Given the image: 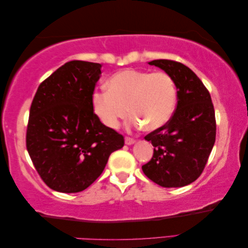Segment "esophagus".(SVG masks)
<instances>
[{
	"label": "esophagus",
	"mask_w": 248,
	"mask_h": 248,
	"mask_svg": "<svg viewBox=\"0 0 248 248\" xmlns=\"http://www.w3.org/2000/svg\"><path fill=\"white\" fill-rule=\"evenodd\" d=\"M124 143H125V145H132L135 143V140L132 138H129V136H125Z\"/></svg>",
	"instance_id": "34e87169"
}]
</instances>
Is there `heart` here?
Returning <instances> with one entry per match:
<instances>
[{"mask_svg": "<svg viewBox=\"0 0 248 248\" xmlns=\"http://www.w3.org/2000/svg\"><path fill=\"white\" fill-rule=\"evenodd\" d=\"M107 85L108 91L93 94V108L108 128L117 127L130 109L134 115L131 124L155 130L164 125L175 110L177 88L167 72L124 69L110 77Z\"/></svg>", "mask_w": 248, "mask_h": 248, "instance_id": "b5f03b06", "label": "heart"}]
</instances>
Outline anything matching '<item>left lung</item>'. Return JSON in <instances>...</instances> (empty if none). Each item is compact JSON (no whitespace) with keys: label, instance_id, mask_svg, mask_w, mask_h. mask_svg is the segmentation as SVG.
<instances>
[{"label":"left lung","instance_id":"obj_1","mask_svg":"<svg viewBox=\"0 0 248 248\" xmlns=\"http://www.w3.org/2000/svg\"><path fill=\"white\" fill-rule=\"evenodd\" d=\"M149 65L173 78L178 103L171 118L145 136L155 150L141 170L163 187H181L202 175L211 154L217 136L214 107L207 87L186 65L170 60H155Z\"/></svg>","mask_w":248,"mask_h":248}]
</instances>
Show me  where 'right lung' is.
Wrapping results in <instances>:
<instances>
[{
    "label": "right lung",
    "instance_id": "obj_1",
    "mask_svg": "<svg viewBox=\"0 0 248 248\" xmlns=\"http://www.w3.org/2000/svg\"><path fill=\"white\" fill-rule=\"evenodd\" d=\"M97 62L71 61L40 84L31 105L26 149L40 178L62 193L84 191L101 175L124 136L94 114Z\"/></svg>",
    "mask_w": 248,
    "mask_h": 248
}]
</instances>
